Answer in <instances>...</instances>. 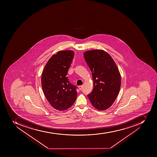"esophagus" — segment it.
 Returning a JSON list of instances; mask_svg holds the SVG:
<instances>
[{
    "mask_svg": "<svg viewBox=\"0 0 157 157\" xmlns=\"http://www.w3.org/2000/svg\"><path fill=\"white\" fill-rule=\"evenodd\" d=\"M83 85H80V86H78V88H79L80 90H81V89H82V88Z\"/></svg>",
    "mask_w": 157,
    "mask_h": 157,
    "instance_id": "esophagus-1",
    "label": "esophagus"
}]
</instances>
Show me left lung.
<instances>
[{
  "mask_svg": "<svg viewBox=\"0 0 157 157\" xmlns=\"http://www.w3.org/2000/svg\"><path fill=\"white\" fill-rule=\"evenodd\" d=\"M84 57L91 71L94 86L88 97L99 110L109 108L117 96L121 87V75L110 55L102 50L87 51Z\"/></svg>",
  "mask_w": 157,
  "mask_h": 157,
  "instance_id": "obj_1",
  "label": "left lung"
}]
</instances>
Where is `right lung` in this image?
<instances>
[{
	"mask_svg": "<svg viewBox=\"0 0 157 157\" xmlns=\"http://www.w3.org/2000/svg\"><path fill=\"white\" fill-rule=\"evenodd\" d=\"M74 52L63 51L53 55L47 62L41 78L44 95L53 108L64 110L70 108L77 96V86L67 77Z\"/></svg>",
	"mask_w": 157,
	"mask_h": 157,
	"instance_id": "right-lung-1",
	"label": "right lung"
}]
</instances>
